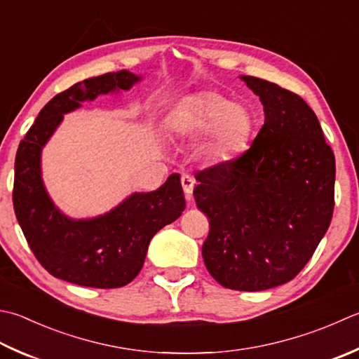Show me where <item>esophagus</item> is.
<instances>
[{"label": "esophagus", "instance_id": "obj_1", "mask_svg": "<svg viewBox=\"0 0 359 359\" xmlns=\"http://www.w3.org/2000/svg\"><path fill=\"white\" fill-rule=\"evenodd\" d=\"M182 188H184V191L187 194V199L189 201L191 199V194H193V188H194V179L191 175L184 174L182 175Z\"/></svg>", "mask_w": 359, "mask_h": 359}]
</instances>
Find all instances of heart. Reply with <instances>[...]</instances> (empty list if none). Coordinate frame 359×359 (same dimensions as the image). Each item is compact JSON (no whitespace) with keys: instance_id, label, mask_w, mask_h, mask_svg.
Listing matches in <instances>:
<instances>
[{"instance_id":"b5f03b06","label":"heart","mask_w":359,"mask_h":359,"mask_svg":"<svg viewBox=\"0 0 359 359\" xmlns=\"http://www.w3.org/2000/svg\"><path fill=\"white\" fill-rule=\"evenodd\" d=\"M170 126L182 135L205 133L202 152L213 161L229 160L249 146L255 119L244 104L231 102L217 91L188 96L170 116Z\"/></svg>"}]
</instances>
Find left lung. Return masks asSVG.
Listing matches in <instances>:
<instances>
[{
    "label": "left lung",
    "instance_id": "8db88e82",
    "mask_svg": "<svg viewBox=\"0 0 359 359\" xmlns=\"http://www.w3.org/2000/svg\"><path fill=\"white\" fill-rule=\"evenodd\" d=\"M264 124L243 156L196 175L210 219L202 257L217 283L264 291L290 282L327 233L334 207V154L304 100L254 76Z\"/></svg>",
    "mask_w": 359,
    "mask_h": 359
}]
</instances>
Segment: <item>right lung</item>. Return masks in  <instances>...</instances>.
<instances>
[{
	"label": "right lung",
	"mask_w": 359,
	"mask_h": 359,
	"mask_svg": "<svg viewBox=\"0 0 359 359\" xmlns=\"http://www.w3.org/2000/svg\"><path fill=\"white\" fill-rule=\"evenodd\" d=\"M140 81L142 76L121 69L74 83L40 110L18 146L13 208L35 258L55 278L101 290L130 283L143 268L152 236L185 210L177 172L154 191L132 193L110 212L82 219L63 213L43 184L41 151L63 115L101 95L128 91Z\"/></svg>",
	"instance_id": "1"
}]
</instances>
